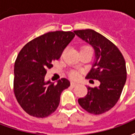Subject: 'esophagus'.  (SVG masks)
<instances>
[{
    "label": "esophagus",
    "instance_id": "34e87169",
    "mask_svg": "<svg viewBox=\"0 0 135 135\" xmlns=\"http://www.w3.org/2000/svg\"><path fill=\"white\" fill-rule=\"evenodd\" d=\"M77 85H78V84H77V83H76V82H71V87H73V88H74V87H76V86Z\"/></svg>",
    "mask_w": 135,
    "mask_h": 135
}]
</instances>
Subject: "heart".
Wrapping results in <instances>:
<instances>
[{"mask_svg":"<svg viewBox=\"0 0 135 135\" xmlns=\"http://www.w3.org/2000/svg\"><path fill=\"white\" fill-rule=\"evenodd\" d=\"M82 50H89V51H91L93 52V49L92 47H90V46H84V47L82 48ZM69 76L71 79H74V80H76L79 78L80 76V72L78 71H71L69 74Z\"/></svg>","mask_w":135,"mask_h":135,"instance_id":"heart-1","label":"heart"}]
</instances>
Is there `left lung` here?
I'll use <instances>...</instances> for the list:
<instances>
[{
	"label": "left lung",
	"mask_w": 135,
	"mask_h": 135,
	"mask_svg": "<svg viewBox=\"0 0 135 135\" xmlns=\"http://www.w3.org/2000/svg\"><path fill=\"white\" fill-rule=\"evenodd\" d=\"M95 49V61L87 79H96L99 87H88V94L78 99L88 113L99 115L111 109L120 98L127 80L124 56L113 42L93 30L74 31Z\"/></svg>",
	"instance_id": "left-lung-1"
}]
</instances>
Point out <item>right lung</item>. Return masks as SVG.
<instances>
[{
  "mask_svg": "<svg viewBox=\"0 0 135 135\" xmlns=\"http://www.w3.org/2000/svg\"><path fill=\"white\" fill-rule=\"evenodd\" d=\"M74 36L70 31L50 32L33 39L20 50L14 64L13 92L29 115L45 118L59 107L62 91L70 82L62 78L55 85L45 82V76Z\"/></svg>",
  "mask_w": 135,
  "mask_h": 135,
  "instance_id": "1",
  "label": "right lung"
}]
</instances>
